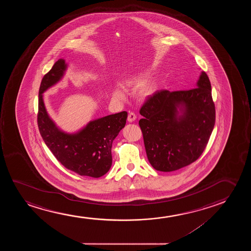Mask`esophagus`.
<instances>
[{
	"label": "esophagus",
	"instance_id": "esophagus-1",
	"mask_svg": "<svg viewBox=\"0 0 251 251\" xmlns=\"http://www.w3.org/2000/svg\"><path fill=\"white\" fill-rule=\"evenodd\" d=\"M135 119H136V115H135L134 112H132V111L129 112L128 116H127V121L132 123V122H134Z\"/></svg>",
	"mask_w": 251,
	"mask_h": 251
}]
</instances>
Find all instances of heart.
I'll return each mask as SVG.
<instances>
[{"mask_svg":"<svg viewBox=\"0 0 251 251\" xmlns=\"http://www.w3.org/2000/svg\"><path fill=\"white\" fill-rule=\"evenodd\" d=\"M143 82H144L143 76L140 75H134L128 76L127 78L124 79V86H127V87H135V86H141ZM152 92H153L152 86L147 85V86H141L140 92H139V95L141 99H147L148 97L151 96ZM112 96L116 99L123 100L124 98V93L123 90L120 88H114L112 90Z\"/></svg>","mask_w":251,"mask_h":251,"instance_id":"b5f03b06","label":"heart"}]
</instances>
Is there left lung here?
<instances>
[{"mask_svg":"<svg viewBox=\"0 0 251 251\" xmlns=\"http://www.w3.org/2000/svg\"><path fill=\"white\" fill-rule=\"evenodd\" d=\"M139 121L151 166L173 172L196 161L202 154L215 124V105L209 78L201 72L197 87L148 97Z\"/></svg>","mask_w":251,"mask_h":251,"instance_id":"8db88e82","label":"left lung"}]
</instances>
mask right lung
<instances>
[{
	"instance_id": "1",
	"label": "right lung",
	"mask_w": 251,
	"mask_h": 251,
	"mask_svg": "<svg viewBox=\"0 0 251 251\" xmlns=\"http://www.w3.org/2000/svg\"><path fill=\"white\" fill-rule=\"evenodd\" d=\"M66 69L65 61L59 59L42 79L38 92V129L46 146L64 167L80 176L100 177L112 165V142L125 126L127 113L122 111L92 121L76 134L59 129L46 111L43 93L62 79Z\"/></svg>"
}]
</instances>
